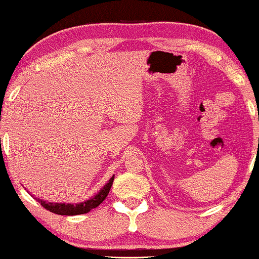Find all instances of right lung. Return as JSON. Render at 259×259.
<instances>
[{
    "mask_svg": "<svg viewBox=\"0 0 259 259\" xmlns=\"http://www.w3.org/2000/svg\"><path fill=\"white\" fill-rule=\"evenodd\" d=\"M113 179H114V176H112V178L110 179L109 183H107V184L100 190L99 194H97L94 197H92L91 199H88V201H86V202L77 203V204H70V203L65 204V203L45 202V201H41V199H38V198H35V199H37V201L40 203L42 207L47 209V210L55 212V214H58V215L86 214V212L91 211L92 209L97 208L98 205H99L100 203L107 197L111 186H112Z\"/></svg>",
    "mask_w": 259,
    "mask_h": 259,
    "instance_id": "add662e5",
    "label": "right lung"
}]
</instances>
